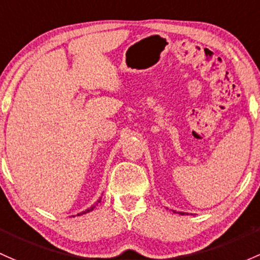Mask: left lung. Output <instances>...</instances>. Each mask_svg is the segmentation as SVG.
<instances>
[{"mask_svg":"<svg viewBox=\"0 0 260 260\" xmlns=\"http://www.w3.org/2000/svg\"><path fill=\"white\" fill-rule=\"evenodd\" d=\"M179 214H184V213H182V212H179Z\"/></svg>","mask_w":260,"mask_h":260,"instance_id":"left-lung-1","label":"left lung"}]
</instances>
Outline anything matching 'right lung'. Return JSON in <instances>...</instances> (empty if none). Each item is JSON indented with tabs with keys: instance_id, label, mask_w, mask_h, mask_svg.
<instances>
[{
	"instance_id": "add662e5",
	"label": "right lung",
	"mask_w": 260,
	"mask_h": 260,
	"mask_svg": "<svg viewBox=\"0 0 260 260\" xmlns=\"http://www.w3.org/2000/svg\"><path fill=\"white\" fill-rule=\"evenodd\" d=\"M101 199H102V197H100V199H98V201L95 202L93 206H91V207H89V208H87L86 210H83V212H82V213H78L77 215H82V214H86V213H88V212H92V210H93L95 207L98 206V203H101Z\"/></svg>"
}]
</instances>
